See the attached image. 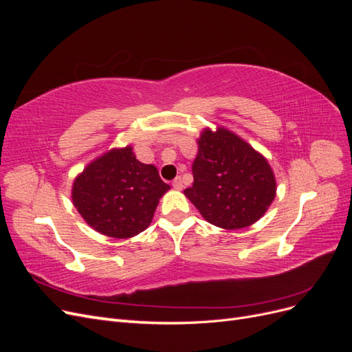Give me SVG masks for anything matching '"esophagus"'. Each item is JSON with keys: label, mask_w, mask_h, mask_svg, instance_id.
Returning <instances> with one entry per match:
<instances>
[{"label": "esophagus", "mask_w": 352, "mask_h": 352, "mask_svg": "<svg viewBox=\"0 0 352 352\" xmlns=\"http://www.w3.org/2000/svg\"><path fill=\"white\" fill-rule=\"evenodd\" d=\"M173 188H175V189H177V190L182 189V188H184V182H182V179H180V177H176V179L173 180Z\"/></svg>", "instance_id": "34e87169"}]
</instances>
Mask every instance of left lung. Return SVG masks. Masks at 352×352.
I'll use <instances>...</instances> for the list:
<instances>
[{
	"label": "left lung",
	"mask_w": 352,
	"mask_h": 352,
	"mask_svg": "<svg viewBox=\"0 0 352 352\" xmlns=\"http://www.w3.org/2000/svg\"><path fill=\"white\" fill-rule=\"evenodd\" d=\"M194 184L184 194L211 225L238 230L260 220L276 197V177L263 154L226 127L198 138Z\"/></svg>",
	"instance_id": "8db88e82"
}]
</instances>
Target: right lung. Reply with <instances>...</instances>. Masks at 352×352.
Instances as JSON below:
<instances>
[{"instance_id": "right-lung-1", "label": "right lung", "mask_w": 352, "mask_h": 352, "mask_svg": "<svg viewBox=\"0 0 352 352\" xmlns=\"http://www.w3.org/2000/svg\"><path fill=\"white\" fill-rule=\"evenodd\" d=\"M168 189L157 167L141 163L127 145L111 148L85 167L73 180L72 201L94 230L127 239L151 225Z\"/></svg>"}]
</instances>
